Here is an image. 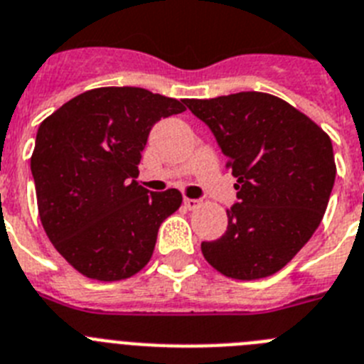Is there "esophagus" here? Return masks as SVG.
Masks as SVG:
<instances>
[{"label": "esophagus", "instance_id": "34e87169", "mask_svg": "<svg viewBox=\"0 0 364 364\" xmlns=\"http://www.w3.org/2000/svg\"><path fill=\"white\" fill-rule=\"evenodd\" d=\"M183 203H185V207L188 208V210H192V208H196V207H198V205H200V201H198V200H191V198H185V200H183Z\"/></svg>", "mask_w": 364, "mask_h": 364}]
</instances>
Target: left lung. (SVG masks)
I'll list each match as a JSON object with an SVG mask.
<instances>
[{"label": "left lung", "mask_w": 364, "mask_h": 364, "mask_svg": "<svg viewBox=\"0 0 364 364\" xmlns=\"http://www.w3.org/2000/svg\"><path fill=\"white\" fill-rule=\"evenodd\" d=\"M185 106L213 132L238 179L225 235L201 243L203 257L238 280L277 273L324 216L335 183L330 137L291 104L258 91Z\"/></svg>", "instance_id": "1"}]
</instances>
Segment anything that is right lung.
<instances>
[{
	"label": "right lung",
	"mask_w": 364,
	"mask_h": 364,
	"mask_svg": "<svg viewBox=\"0 0 364 364\" xmlns=\"http://www.w3.org/2000/svg\"><path fill=\"white\" fill-rule=\"evenodd\" d=\"M181 112L183 100L143 87H99L40 124L31 157L40 220L78 273L112 282L150 262L181 194L143 188L137 164L154 124Z\"/></svg>",
	"instance_id": "1"
}]
</instances>
